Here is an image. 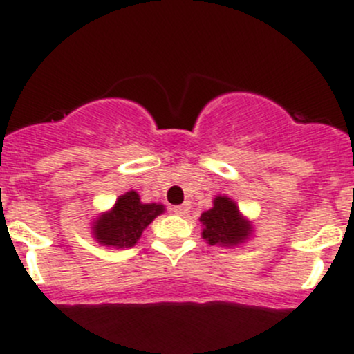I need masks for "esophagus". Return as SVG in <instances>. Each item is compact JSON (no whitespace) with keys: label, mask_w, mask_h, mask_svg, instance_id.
Returning <instances> with one entry per match:
<instances>
[{"label":"esophagus","mask_w":354,"mask_h":354,"mask_svg":"<svg viewBox=\"0 0 354 354\" xmlns=\"http://www.w3.org/2000/svg\"><path fill=\"white\" fill-rule=\"evenodd\" d=\"M173 213L180 214V216H185L186 213L189 211V205H180V206H173Z\"/></svg>","instance_id":"obj_1"}]
</instances>
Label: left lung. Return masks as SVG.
<instances>
[{"instance_id": "8db88e82", "label": "left lung", "mask_w": 354, "mask_h": 354, "mask_svg": "<svg viewBox=\"0 0 354 354\" xmlns=\"http://www.w3.org/2000/svg\"><path fill=\"white\" fill-rule=\"evenodd\" d=\"M214 206L201 214L203 238L209 245H238L246 239L251 226L239 216L238 206L230 198L216 196Z\"/></svg>"}]
</instances>
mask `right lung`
<instances>
[{
    "instance_id": "add662e5",
    "label": "right lung",
    "mask_w": 354,
    "mask_h": 354,
    "mask_svg": "<svg viewBox=\"0 0 354 354\" xmlns=\"http://www.w3.org/2000/svg\"><path fill=\"white\" fill-rule=\"evenodd\" d=\"M163 211V205H143L136 191H128L118 198L111 213L101 214L95 223V238L101 245L116 248L135 246L146 226Z\"/></svg>"
}]
</instances>
